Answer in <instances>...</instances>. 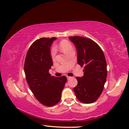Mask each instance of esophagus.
<instances>
[{
  "instance_id": "1",
  "label": "esophagus",
  "mask_w": 129,
  "mask_h": 129,
  "mask_svg": "<svg viewBox=\"0 0 129 129\" xmlns=\"http://www.w3.org/2000/svg\"><path fill=\"white\" fill-rule=\"evenodd\" d=\"M67 79H68V80H69L70 79L72 78V77H71V76H67Z\"/></svg>"
}]
</instances>
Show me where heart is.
I'll list each match as a JSON object with an SVG mask.
<instances>
[{"mask_svg": "<svg viewBox=\"0 0 129 129\" xmlns=\"http://www.w3.org/2000/svg\"><path fill=\"white\" fill-rule=\"evenodd\" d=\"M59 47L60 49L65 53L67 54L71 49H73L71 44L67 40H62L59 43ZM56 55V49L54 47H52L50 50V56L52 59H54Z\"/></svg>", "mask_w": 129, "mask_h": 129, "instance_id": "1", "label": "heart"}]
</instances>
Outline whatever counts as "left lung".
I'll list each match as a JSON object with an SVG mask.
<instances>
[{
    "mask_svg": "<svg viewBox=\"0 0 129 129\" xmlns=\"http://www.w3.org/2000/svg\"><path fill=\"white\" fill-rule=\"evenodd\" d=\"M77 50L78 63L84 67L83 77H76L78 85L74 91L78 99L84 104L95 102L103 91L107 77V65L102 49L91 39L70 37Z\"/></svg>",
    "mask_w": 129,
    "mask_h": 129,
    "instance_id": "obj_1",
    "label": "left lung"
}]
</instances>
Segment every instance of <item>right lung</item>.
Segmentation results:
<instances>
[{"instance_id":"1","label":"right lung","mask_w":129,"mask_h":129,"mask_svg":"<svg viewBox=\"0 0 129 129\" xmlns=\"http://www.w3.org/2000/svg\"><path fill=\"white\" fill-rule=\"evenodd\" d=\"M56 37L42 38L30 46L27 52L24 72L28 85L35 98L46 106H52L61 99L67 81L65 76H51L49 70L53 65L50 47Z\"/></svg>"}]
</instances>
